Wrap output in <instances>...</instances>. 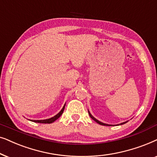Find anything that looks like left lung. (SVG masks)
Masks as SVG:
<instances>
[{
    "label": "left lung",
    "instance_id": "8db88e82",
    "mask_svg": "<svg viewBox=\"0 0 157 157\" xmlns=\"http://www.w3.org/2000/svg\"><path fill=\"white\" fill-rule=\"evenodd\" d=\"M88 113H89V115H90V118H91L92 119H93V120L95 121V122H97L98 124H99L100 125H103V126H112V125H109V124H104V123H102V122H100V121H99L98 120H97V119L95 118L93 116H92L91 113H90L89 110H88ZM127 122H128V121H126V122H124V123H121V124H118V125H122V124H126V123H127Z\"/></svg>",
    "mask_w": 157,
    "mask_h": 157
}]
</instances>
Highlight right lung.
Masks as SVG:
<instances>
[{
    "mask_svg": "<svg viewBox=\"0 0 157 157\" xmlns=\"http://www.w3.org/2000/svg\"><path fill=\"white\" fill-rule=\"evenodd\" d=\"M64 107H65V104H64V105L63 106V108H62L61 111H60L59 113H57V115H56V116L52 117V118H51L46 119V120H30V121H33V122L40 123V124H52V123H53L54 121H55L57 119H58L60 116H61V115L62 114V113H63L64 110Z\"/></svg>",
    "mask_w": 157,
    "mask_h": 157,
    "instance_id": "add662e5",
    "label": "right lung"
}]
</instances>
